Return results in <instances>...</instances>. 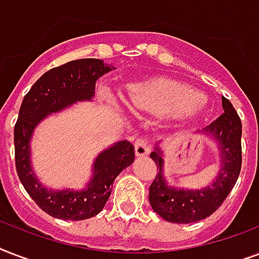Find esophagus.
<instances>
[{
    "label": "esophagus",
    "mask_w": 259,
    "mask_h": 259,
    "mask_svg": "<svg viewBox=\"0 0 259 259\" xmlns=\"http://www.w3.org/2000/svg\"><path fill=\"white\" fill-rule=\"evenodd\" d=\"M149 145L146 144L145 138H137L136 142H134V152H136V156L137 157H142V156H146L149 153Z\"/></svg>",
    "instance_id": "esophagus-1"
}]
</instances>
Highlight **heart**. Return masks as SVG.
I'll list each match as a JSON object with an SVG mask.
<instances>
[{"label":"heart","instance_id":"heart-1","mask_svg":"<svg viewBox=\"0 0 259 259\" xmlns=\"http://www.w3.org/2000/svg\"><path fill=\"white\" fill-rule=\"evenodd\" d=\"M126 105L136 111L189 115L201 109L204 99L192 87L172 79L157 78L132 87Z\"/></svg>","mask_w":259,"mask_h":259}]
</instances>
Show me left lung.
<instances>
[{"mask_svg": "<svg viewBox=\"0 0 259 259\" xmlns=\"http://www.w3.org/2000/svg\"><path fill=\"white\" fill-rule=\"evenodd\" d=\"M225 113L201 130L218 142L221 150V169L212 184L201 189L173 188L162 173L164 158L156 146L150 157L157 173L149 187V203L154 212L172 223H193L213 213L237 183L242 166V122L227 98L222 97Z\"/></svg>", "mask_w": 259, "mask_h": 259, "instance_id": "1", "label": "left lung"}]
</instances>
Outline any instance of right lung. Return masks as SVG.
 I'll return each instance as SVG.
<instances>
[{
  "label": "right lung",
  "instance_id": "add662e5",
  "mask_svg": "<svg viewBox=\"0 0 259 259\" xmlns=\"http://www.w3.org/2000/svg\"><path fill=\"white\" fill-rule=\"evenodd\" d=\"M114 67L99 59H79L47 71L28 91L14 126V158L20 181L34 203L48 215L63 221L95 217L109 200L115 177L134 161V146L119 141L94 161L93 177L82 191H52L38 183L30 165V137L34 127L52 113L79 101H91L95 82Z\"/></svg>",
  "mask_w": 259,
  "mask_h": 259
}]
</instances>
